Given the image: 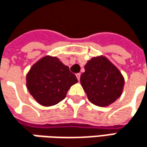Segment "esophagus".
<instances>
[{"label": "esophagus", "instance_id": "obj_1", "mask_svg": "<svg viewBox=\"0 0 147 147\" xmlns=\"http://www.w3.org/2000/svg\"><path fill=\"white\" fill-rule=\"evenodd\" d=\"M76 78L78 79V81H80V77H81V73H77V74H76Z\"/></svg>", "mask_w": 147, "mask_h": 147}]
</instances>
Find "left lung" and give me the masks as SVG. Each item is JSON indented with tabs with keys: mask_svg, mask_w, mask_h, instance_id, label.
Masks as SVG:
<instances>
[{
	"mask_svg": "<svg viewBox=\"0 0 147 147\" xmlns=\"http://www.w3.org/2000/svg\"><path fill=\"white\" fill-rule=\"evenodd\" d=\"M84 69L80 81L90 102L108 106L121 96L124 78L107 58L94 57L87 62Z\"/></svg>",
	"mask_w": 147,
	"mask_h": 147,
	"instance_id": "obj_1",
	"label": "left lung"
}]
</instances>
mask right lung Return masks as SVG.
Returning <instances> with one entry per match:
<instances>
[{
	"label": "right lung",
	"instance_id": "add662e5",
	"mask_svg": "<svg viewBox=\"0 0 147 147\" xmlns=\"http://www.w3.org/2000/svg\"><path fill=\"white\" fill-rule=\"evenodd\" d=\"M78 81L57 57L45 56L35 63L26 76V86L32 97L43 106L63 100Z\"/></svg>",
	"mask_w": 147,
	"mask_h": 147
}]
</instances>
